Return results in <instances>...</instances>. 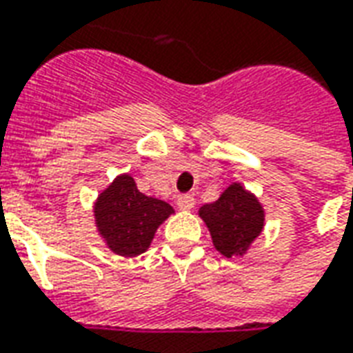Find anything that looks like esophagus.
<instances>
[{
	"label": "esophagus",
	"mask_w": 353,
	"mask_h": 353,
	"mask_svg": "<svg viewBox=\"0 0 353 353\" xmlns=\"http://www.w3.org/2000/svg\"><path fill=\"white\" fill-rule=\"evenodd\" d=\"M177 208L183 210V212L192 210V208H194V199H192V194H181V196H177Z\"/></svg>",
	"instance_id": "34e87169"
}]
</instances>
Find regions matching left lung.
Listing matches in <instances>:
<instances>
[{
  "label": "left lung",
  "instance_id": "left-lung-1",
  "mask_svg": "<svg viewBox=\"0 0 353 353\" xmlns=\"http://www.w3.org/2000/svg\"><path fill=\"white\" fill-rule=\"evenodd\" d=\"M212 244L223 257H244L265 229V206L240 181L230 183L219 199L199 208Z\"/></svg>",
  "mask_w": 353,
  "mask_h": 353
}]
</instances>
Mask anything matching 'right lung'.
<instances>
[{"label":"right lung","mask_w":353,"mask_h":353,"mask_svg":"<svg viewBox=\"0 0 353 353\" xmlns=\"http://www.w3.org/2000/svg\"><path fill=\"white\" fill-rule=\"evenodd\" d=\"M94 227L109 252L138 257L151 248L154 232L174 214L168 202L138 191L130 174H119L92 204Z\"/></svg>","instance_id":"right-lung-1"}]
</instances>
